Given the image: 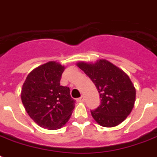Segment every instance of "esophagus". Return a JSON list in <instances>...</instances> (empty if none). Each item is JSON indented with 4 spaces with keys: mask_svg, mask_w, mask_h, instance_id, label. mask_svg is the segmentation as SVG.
<instances>
[{
    "mask_svg": "<svg viewBox=\"0 0 157 157\" xmlns=\"http://www.w3.org/2000/svg\"><path fill=\"white\" fill-rule=\"evenodd\" d=\"M77 101L78 102H84L85 101V98H84V97H81V98H77Z\"/></svg>",
    "mask_w": 157,
    "mask_h": 157,
    "instance_id": "34e87169",
    "label": "esophagus"
}]
</instances>
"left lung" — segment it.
<instances>
[{
  "label": "left lung",
  "mask_w": 157,
  "mask_h": 157,
  "mask_svg": "<svg viewBox=\"0 0 157 157\" xmlns=\"http://www.w3.org/2000/svg\"><path fill=\"white\" fill-rule=\"evenodd\" d=\"M96 86L101 104L92 110L94 119L100 126L114 127L131 114L136 101V88L126 72L105 59L95 63H76Z\"/></svg>",
  "instance_id": "1"
}]
</instances>
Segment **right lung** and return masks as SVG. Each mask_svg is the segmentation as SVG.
Returning a JSON list of instances; mask_svg holds the SVG:
<instances>
[{"label":"right lung","instance_id":"right-lung-1","mask_svg":"<svg viewBox=\"0 0 157 157\" xmlns=\"http://www.w3.org/2000/svg\"><path fill=\"white\" fill-rule=\"evenodd\" d=\"M64 69L56 61H49L33 69L21 87V99L25 111L44 129L63 127L75 107L69 88L59 83Z\"/></svg>","mask_w":157,"mask_h":157}]
</instances>
